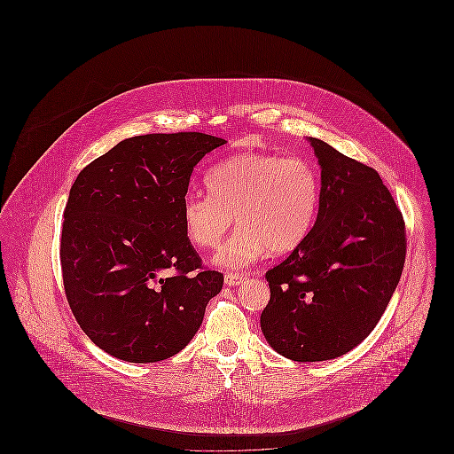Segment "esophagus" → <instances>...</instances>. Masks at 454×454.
Segmentation results:
<instances>
[{"label": "esophagus", "mask_w": 454, "mask_h": 454, "mask_svg": "<svg viewBox=\"0 0 454 454\" xmlns=\"http://www.w3.org/2000/svg\"><path fill=\"white\" fill-rule=\"evenodd\" d=\"M247 279V276L245 274H237V272H226L224 274V284L226 286H239V284H243Z\"/></svg>", "instance_id": "34e87169"}]
</instances>
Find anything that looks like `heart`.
<instances>
[{"label":"heart","mask_w":454,"mask_h":454,"mask_svg":"<svg viewBox=\"0 0 454 454\" xmlns=\"http://www.w3.org/2000/svg\"><path fill=\"white\" fill-rule=\"evenodd\" d=\"M211 195L189 194L182 204L185 235L199 248H215L233 224L238 228L213 262L239 269L293 252L309 233L318 211L320 180L302 158L274 153H245L206 176Z\"/></svg>","instance_id":"heart-1"}]
</instances>
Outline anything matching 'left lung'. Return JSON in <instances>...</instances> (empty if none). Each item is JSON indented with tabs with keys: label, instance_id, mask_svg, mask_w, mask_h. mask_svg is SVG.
Masks as SVG:
<instances>
[{
	"label": "left lung",
	"instance_id": "left-lung-1",
	"mask_svg": "<svg viewBox=\"0 0 454 454\" xmlns=\"http://www.w3.org/2000/svg\"><path fill=\"white\" fill-rule=\"evenodd\" d=\"M320 165L318 213L287 259L265 274L270 300L260 328L298 363L359 346L385 313L405 263V224L376 170L306 137Z\"/></svg>",
	"mask_w": 454,
	"mask_h": 454
}]
</instances>
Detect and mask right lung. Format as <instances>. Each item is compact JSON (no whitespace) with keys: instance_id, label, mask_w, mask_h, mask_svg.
<instances>
[{"instance_id":"obj_1","label":"right lung","mask_w":454,"mask_h":454,"mask_svg":"<svg viewBox=\"0 0 454 454\" xmlns=\"http://www.w3.org/2000/svg\"><path fill=\"white\" fill-rule=\"evenodd\" d=\"M226 141L145 134L93 160L71 185L61 235L66 298L95 346L128 363L180 352L223 274L200 269L182 204L197 163Z\"/></svg>"}]
</instances>
